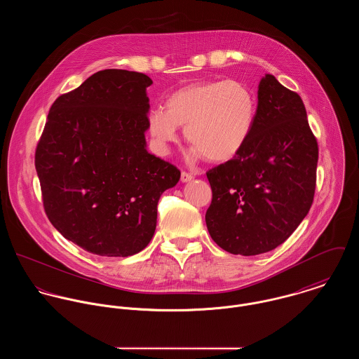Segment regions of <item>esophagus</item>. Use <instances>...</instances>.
<instances>
[{
  "label": "esophagus",
  "mask_w": 359,
  "mask_h": 359,
  "mask_svg": "<svg viewBox=\"0 0 359 359\" xmlns=\"http://www.w3.org/2000/svg\"><path fill=\"white\" fill-rule=\"evenodd\" d=\"M194 180V175L191 172H187V171H182L181 172V181L182 182H189Z\"/></svg>",
  "instance_id": "1"
}]
</instances>
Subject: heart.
Wrapping results in <instances>:
<instances>
[{
  "label": "heart",
  "mask_w": 359,
  "mask_h": 359,
  "mask_svg": "<svg viewBox=\"0 0 359 359\" xmlns=\"http://www.w3.org/2000/svg\"><path fill=\"white\" fill-rule=\"evenodd\" d=\"M256 118V101L241 81H207L182 87L172 93L164 109L148 116V131L160 154L178 138L185 127L187 141L196 154L210 161L235 157L248 142Z\"/></svg>",
  "instance_id": "heart-1"
}]
</instances>
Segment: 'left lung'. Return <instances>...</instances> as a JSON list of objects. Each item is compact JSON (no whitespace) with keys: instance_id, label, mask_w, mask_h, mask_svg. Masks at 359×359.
<instances>
[{"instance_id":"left-lung-1","label":"left lung","mask_w":359,"mask_h":359,"mask_svg":"<svg viewBox=\"0 0 359 359\" xmlns=\"http://www.w3.org/2000/svg\"><path fill=\"white\" fill-rule=\"evenodd\" d=\"M316 164L318 142L303 100L265 74L248 142L233 158L205 172L212 192L205 211L211 239L241 256L282 245L312 205Z\"/></svg>"}]
</instances>
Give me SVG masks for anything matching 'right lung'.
<instances>
[{
  "label": "right lung",
  "mask_w": 359,
  "mask_h": 359,
  "mask_svg": "<svg viewBox=\"0 0 359 359\" xmlns=\"http://www.w3.org/2000/svg\"><path fill=\"white\" fill-rule=\"evenodd\" d=\"M152 80L106 69L52 103L34 164L52 225L88 253L128 257L154 238L181 171L147 151Z\"/></svg>",
  "instance_id": "1"
}]
</instances>
